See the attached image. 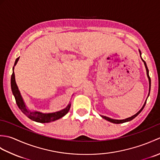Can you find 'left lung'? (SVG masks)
Returning <instances> with one entry per match:
<instances>
[{
    "label": "left lung",
    "mask_w": 160,
    "mask_h": 160,
    "mask_svg": "<svg viewBox=\"0 0 160 160\" xmlns=\"http://www.w3.org/2000/svg\"><path fill=\"white\" fill-rule=\"evenodd\" d=\"M139 52H140V57H141V54H142V53H141V52H140V49H139ZM141 59H142V61H143V62H144V64L145 67H146V70H147V77H148V81H149V93H148V96H149V93H150V91H151V78L149 77L148 69V67H147V63H146L145 61L142 58V57H141ZM147 100H146L145 103H144V105H143V107H142L141 109H140V111H139L136 114H135L134 115H132V116H131V117H130V118H127V119H124V120H114V119H111V118H108V117L104 116V115H102L101 117L102 118H104V119H105V120H108V121H109V122H112V123H115V124H120V123H124V122H129V121L132 120V119H134L135 117L138 116V115L140 113V112H141L142 110H143V108H144V106H145V104H146V103H147Z\"/></svg>",
    "instance_id": "obj_1"
}]
</instances>
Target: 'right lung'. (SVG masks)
Segmentation results:
<instances>
[{
  "instance_id": "right-lung-1",
  "label": "right lung",
  "mask_w": 160,
  "mask_h": 160,
  "mask_svg": "<svg viewBox=\"0 0 160 160\" xmlns=\"http://www.w3.org/2000/svg\"><path fill=\"white\" fill-rule=\"evenodd\" d=\"M19 58L20 57H18V58H16L14 63V66L17 64V62H18ZM14 66L13 67V73L11 78V88H12V93L15 98L16 104L18 105V108L27 117H28L29 119H31V120L33 121L40 122V123H49V122H53L55 120H58V119L61 118H62L68 113V112H69L71 107V103L68 104L67 107L65 108H64V109L61 111L55 112V113H42L41 112L31 111L29 109H28L25 102H24L23 99L21 96V94L20 93V91L18 90V86H17V84L16 83L15 74H14V72H13Z\"/></svg>"
}]
</instances>
